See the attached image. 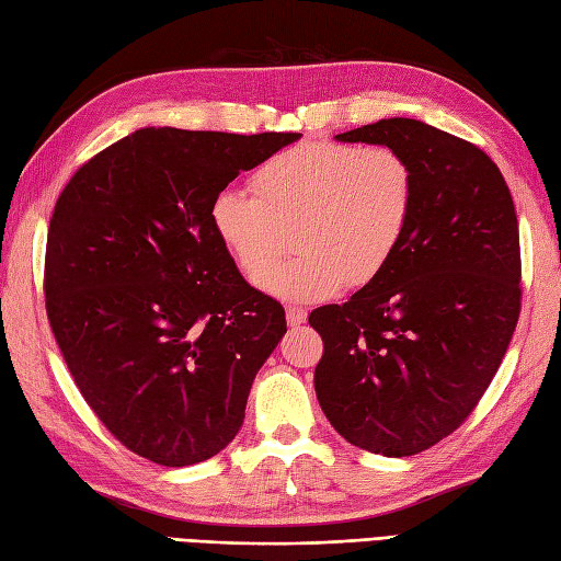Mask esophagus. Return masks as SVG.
<instances>
[{
  "label": "esophagus",
  "instance_id": "obj_1",
  "mask_svg": "<svg viewBox=\"0 0 561 561\" xmlns=\"http://www.w3.org/2000/svg\"><path fill=\"white\" fill-rule=\"evenodd\" d=\"M308 318V311L306 308H299V306H287V323L289 325H304Z\"/></svg>",
  "mask_w": 561,
  "mask_h": 561
}]
</instances>
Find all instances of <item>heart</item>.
Here are the masks:
<instances>
[{"mask_svg":"<svg viewBox=\"0 0 561 561\" xmlns=\"http://www.w3.org/2000/svg\"><path fill=\"white\" fill-rule=\"evenodd\" d=\"M253 193L221 187L209 224L250 282L284 301H325L383 274L412 224L416 183L398 149L313 139L274 153ZM295 229L300 253L271 265ZM273 272L270 273L268 270Z\"/></svg>","mask_w":561,"mask_h":561,"instance_id":"1","label":"heart"}]
</instances>
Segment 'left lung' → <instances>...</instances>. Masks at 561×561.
Returning <instances> with one entry per match:
<instances>
[{
	"mask_svg": "<svg viewBox=\"0 0 561 561\" xmlns=\"http://www.w3.org/2000/svg\"><path fill=\"white\" fill-rule=\"evenodd\" d=\"M335 139L398 149L416 199L383 274L308 318L325 344L316 396L350 444L414 456L468 420L508 350L520 313L514 199L482 149L422 121L388 117Z\"/></svg>",
	"mask_w": 561,
	"mask_h": 561,
	"instance_id": "left-lung-1",
	"label": "left lung"
}]
</instances>
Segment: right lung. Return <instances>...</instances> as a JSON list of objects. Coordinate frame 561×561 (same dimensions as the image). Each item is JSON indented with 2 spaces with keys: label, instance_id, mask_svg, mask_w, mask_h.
<instances>
[{
  "label": "right lung",
  "instance_id": "right-lung-1",
  "mask_svg": "<svg viewBox=\"0 0 561 561\" xmlns=\"http://www.w3.org/2000/svg\"><path fill=\"white\" fill-rule=\"evenodd\" d=\"M299 137L145 127L83 163L59 195L47 318L83 400L137 456L183 468L241 428L287 320L241 277L209 205Z\"/></svg>",
  "mask_w": 561,
  "mask_h": 561
}]
</instances>
